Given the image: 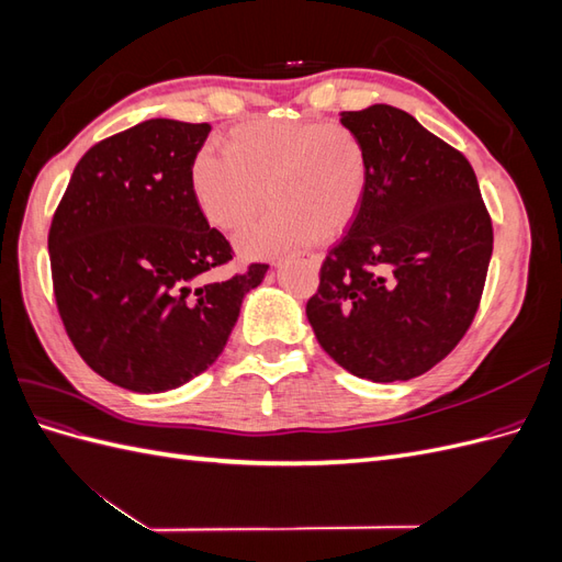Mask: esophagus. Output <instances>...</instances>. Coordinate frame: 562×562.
Instances as JSON below:
<instances>
[{
  "label": "esophagus",
  "mask_w": 562,
  "mask_h": 562,
  "mask_svg": "<svg viewBox=\"0 0 562 562\" xmlns=\"http://www.w3.org/2000/svg\"><path fill=\"white\" fill-rule=\"evenodd\" d=\"M274 265H281V262H274ZM310 265H312V267H318V265H321V258H316V255H312V258H310Z\"/></svg>",
  "instance_id": "34e87169"
}]
</instances>
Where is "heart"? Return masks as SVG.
I'll return each instance as SVG.
<instances>
[{
  "label": "heart",
  "instance_id": "heart-1",
  "mask_svg": "<svg viewBox=\"0 0 562 562\" xmlns=\"http://www.w3.org/2000/svg\"><path fill=\"white\" fill-rule=\"evenodd\" d=\"M223 155L199 151L192 194L203 217L232 234L252 223L267 196L274 209L241 236L248 255H277L314 236L333 239L361 209L368 151L345 124L260 119L227 133Z\"/></svg>",
  "mask_w": 562,
  "mask_h": 562
}]
</instances>
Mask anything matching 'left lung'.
Instances as JSON below:
<instances>
[{
    "label": "left lung",
    "instance_id": "1",
    "mask_svg": "<svg viewBox=\"0 0 562 562\" xmlns=\"http://www.w3.org/2000/svg\"><path fill=\"white\" fill-rule=\"evenodd\" d=\"M368 151L353 223L307 302L318 345L351 375L413 380L457 347L479 312L492 220L462 151L391 105L339 119Z\"/></svg>",
    "mask_w": 562,
    "mask_h": 562
}]
</instances>
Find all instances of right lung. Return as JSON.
Listing matches in <instances>:
<instances>
[{
  "instance_id": "obj_1",
  "label": "right lung",
  "mask_w": 562,
  "mask_h": 562,
  "mask_svg": "<svg viewBox=\"0 0 562 562\" xmlns=\"http://www.w3.org/2000/svg\"><path fill=\"white\" fill-rule=\"evenodd\" d=\"M209 124L149 119L75 166L48 229L67 337L108 382L159 394L215 363L269 265L203 283L232 246L199 211L192 164Z\"/></svg>"
}]
</instances>
